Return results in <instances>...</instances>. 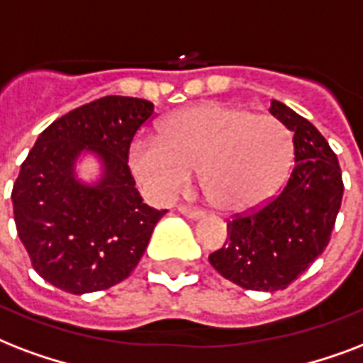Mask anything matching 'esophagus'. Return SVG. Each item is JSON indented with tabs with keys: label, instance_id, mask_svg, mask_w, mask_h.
<instances>
[{
	"label": "esophagus",
	"instance_id": "1",
	"mask_svg": "<svg viewBox=\"0 0 363 363\" xmlns=\"http://www.w3.org/2000/svg\"><path fill=\"white\" fill-rule=\"evenodd\" d=\"M179 212L184 213L185 218H189V220H196V218H201L202 210L195 206H179Z\"/></svg>",
	"mask_w": 363,
	"mask_h": 363
}]
</instances>
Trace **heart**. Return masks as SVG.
<instances>
[{"label":"heart","instance_id":"heart-1","mask_svg":"<svg viewBox=\"0 0 363 363\" xmlns=\"http://www.w3.org/2000/svg\"><path fill=\"white\" fill-rule=\"evenodd\" d=\"M291 136L272 115L221 102L168 115L159 136L130 143L128 167L145 193L170 201L201 168L208 201L223 212H246L271 199L288 174Z\"/></svg>","mask_w":363,"mask_h":363}]
</instances>
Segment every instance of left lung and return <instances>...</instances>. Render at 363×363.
<instances>
[{"label":"left lung","instance_id":"left-lung-1","mask_svg":"<svg viewBox=\"0 0 363 363\" xmlns=\"http://www.w3.org/2000/svg\"><path fill=\"white\" fill-rule=\"evenodd\" d=\"M269 111L291 132L296 164L282 191L235 216L223 248L208 255L221 277L255 291L288 288L324 252L345 189L337 155L318 128L278 100Z\"/></svg>","mask_w":363,"mask_h":363}]
</instances>
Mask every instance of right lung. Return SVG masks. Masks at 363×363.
Here are the masks:
<instances>
[{
  "mask_svg": "<svg viewBox=\"0 0 363 363\" xmlns=\"http://www.w3.org/2000/svg\"><path fill=\"white\" fill-rule=\"evenodd\" d=\"M155 106L142 98L104 96L49 125L13 185L18 237L39 277L81 296L123 282L142 259L167 210L147 206L134 187L128 150ZM81 152L103 162L96 184L74 176Z\"/></svg>",
  "mask_w": 363,
  "mask_h": 363,
  "instance_id": "right-lung-1",
  "label": "right lung"
}]
</instances>
